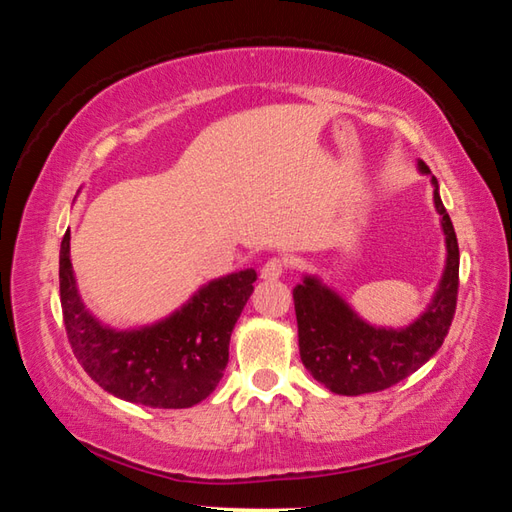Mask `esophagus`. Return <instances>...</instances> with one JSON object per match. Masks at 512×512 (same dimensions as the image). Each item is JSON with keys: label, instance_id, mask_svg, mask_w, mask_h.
Here are the masks:
<instances>
[{"label": "esophagus", "instance_id": "1", "mask_svg": "<svg viewBox=\"0 0 512 512\" xmlns=\"http://www.w3.org/2000/svg\"><path fill=\"white\" fill-rule=\"evenodd\" d=\"M287 268V259L282 257H271L268 262L262 266V280H277Z\"/></svg>", "mask_w": 512, "mask_h": 512}]
</instances>
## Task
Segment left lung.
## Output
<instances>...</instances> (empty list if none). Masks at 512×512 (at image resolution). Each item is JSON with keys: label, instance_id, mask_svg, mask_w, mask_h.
<instances>
[{"label": "left lung", "instance_id": "1", "mask_svg": "<svg viewBox=\"0 0 512 512\" xmlns=\"http://www.w3.org/2000/svg\"><path fill=\"white\" fill-rule=\"evenodd\" d=\"M422 173H429L418 162ZM433 183V203L443 223L447 264L438 291L424 314L402 329L372 327L339 293L307 275L293 289L300 359L311 377L336 395H363L391 388L424 366L443 345L454 320L458 296V241L452 219Z\"/></svg>", "mask_w": 512, "mask_h": 512}]
</instances>
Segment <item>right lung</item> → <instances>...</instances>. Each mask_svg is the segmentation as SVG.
<instances>
[{"instance_id":"obj_1","label":"right lung","mask_w":512,"mask_h":512,"mask_svg":"<svg viewBox=\"0 0 512 512\" xmlns=\"http://www.w3.org/2000/svg\"><path fill=\"white\" fill-rule=\"evenodd\" d=\"M58 275L67 339L83 370L103 391L153 409H189L214 391L257 280L255 268L219 277L160 323L117 332L83 305L69 262V230L60 241Z\"/></svg>"}]
</instances>
